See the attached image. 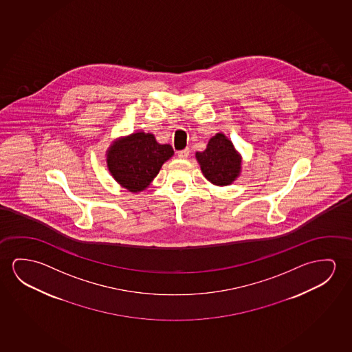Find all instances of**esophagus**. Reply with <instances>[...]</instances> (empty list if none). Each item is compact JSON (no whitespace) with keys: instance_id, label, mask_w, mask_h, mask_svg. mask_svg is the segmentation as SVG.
I'll use <instances>...</instances> for the list:
<instances>
[{"instance_id":"obj_1","label":"esophagus","mask_w":352,"mask_h":352,"mask_svg":"<svg viewBox=\"0 0 352 352\" xmlns=\"http://www.w3.org/2000/svg\"><path fill=\"white\" fill-rule=\"evenodd\" d=\"M190 156V150L189 148H185V150H182V151L178 152L179 158H182V160H186L188 157Z\"/></svg>"}]
</instances>
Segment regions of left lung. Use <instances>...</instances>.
Here are the masks:
<instances>
[{"instance_id":"obj_1","label":"left lung","mask_w":352,"mask_h":352,"mask_svg":"<svg viewBox=\"0 0 352 352\" xmlns=\"http://www.w3.org/2000/svg\"><path fill=\"white\" fill-rule=\"evenodd\" d=\"M196 160L205 178L218 186L232 184L241 172V156L222 133L210 139L205 151L196 152Z\"/></svg>"}]
</instances>
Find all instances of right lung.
<instances>
[{
  "instance_id": "obj_1",
  "label": "right lung",
  "mask_w": 352,
  "mask_h": 352,
  "mask_svg": "<svg viewBox=\"0 0 352 352\" xmlns=\"http://www.w3.org/2000/svg\"><path fill=\"white\" fill-rule=\"evenodd\" d=\"M170 145H161L151 133H133L112 142L107 150V167L118 184L139 192L151 184L163 163L173 156Z\"/></svg>"
}]
</instances>
